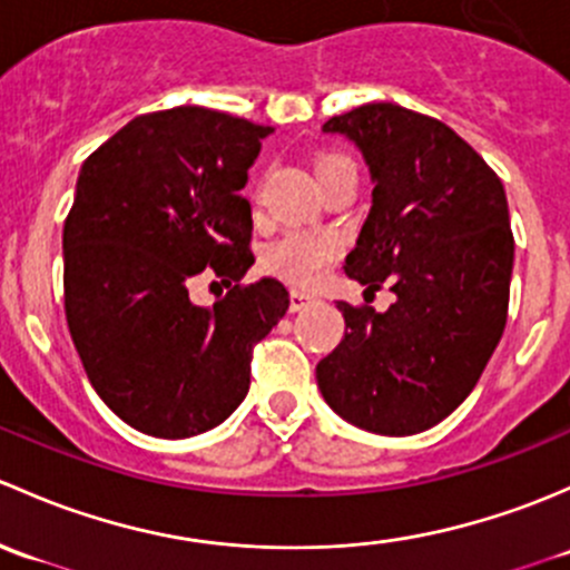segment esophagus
Here are the masks:
<instances>
[{
	"label": "esophagus",
	"instance_id": "esophagus-1",
	"mask_svg": "<svg viewBox=\"0 0 570 570\" xmlns=\"http://www.w3.org/2000/svg\"><path fill=\"white\" fill-rule=\"evenodd\" d=\"M313 302H315L313 293L298 291V287H291V309H293V313H298V309H304L307 304H313Z\"/></svg>",
	"mask_w": 570,
	"mask_h": 570
}]
</instances>
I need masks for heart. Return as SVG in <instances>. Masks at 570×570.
Instances as JSON below:
<instances>
[{"label":"heart","instance_id":"obj_1","mask_svg":"<svg viewBox=\"0 0 570 570\" xmlns=\"http://www.w3.org/2000/svg\"><path fill=\"white\" fill-rule=\"evenodd\" d=\"M351 158L340 154L315 156V175L326 178L340 167H348ZM340 255V244L332 236H309V233H291L283 242L268 246L263 255V266L277 277L293 285H315Z\"/></svg>","mask_w":570,"mask_h":570}]
</instances>
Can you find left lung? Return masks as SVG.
Segmentation results:
<instances>
[{"mask_svg":"<svg viewBox=\"0 0 570 570\" xmlns=\"http://www.w3.org/2000/svg\"><path fill=\"white\" fill-rule=\"evenodd\" d=\"M365 156L373 205L345 274L390 283L386 313L337 302L345 337L315 367L324 401L381 436L428 431L466 401L508 321L513 233L494 169L442 120L365 104L324 122Z\"/></svg>","mask_w":570,"mask_h":570,"instance_id":"obj_1","label":"left lung"}]
</instances>
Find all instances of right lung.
<instances>
[{
	"instance_id": "1",
	"label": "right lung",
	"mask_w": 570,
	"mask_h": 570,
	"mask_svg": "<svg viewBox=\"0 0 570 570\" xmlns=\"http://www.w3.org/2000/svg\"><path fill=\"white\" fill-rule=\"evenodd\" d=\"M272 126L203 107L134 117L85 164L62 230L66 318L101 401L137 431H210L249 392L252 348L285 315L287 291L255 263L246 169ZM208 271L234 287L188 298Z\"/></svg>"
}]
</instances>
